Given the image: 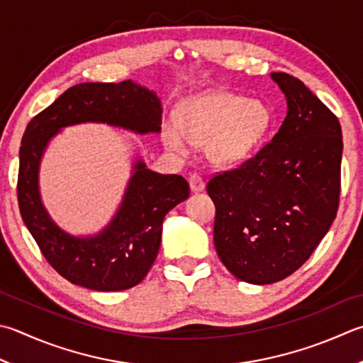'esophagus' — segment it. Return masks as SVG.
<instances>
[{
	"instance_id": "obj_1",
	"label": "esophagus",
	"mask_w": 363,
	"mask_h": 363,
	"mask_svg": "<svg viewBox=\"0 0 363 363\" xmlns=\"http://www.w3.org/2000/svg\"><path fill=\"white\" fill-rule=\"evenodd\" d=\"M189 184H190V190L191 191H201L204 189V181L200 174L194 173L189 177Z\"/></svg>"
}]
</instances>
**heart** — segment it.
Masks as SVG:
<instances>
[{
    "label": "heart",
    "mask_w": 363,
    "mask_h": 363,
    "mask_svg": "<svg viewBox=\"0 0 363 363\" xmlns=\"http://www.w3.org/2000/svg\"><path fill=\"white\" fill-rule=\"evenodd\" d=\"M271 110L258 99L226 91L206 92L184 102L177 121H165L162 138L167 147L184 154L190 143H208L212 160L236 163L248 157L271 125Z\"/></svg>",
    "instance_id": "heart-1"
}]
</instances>
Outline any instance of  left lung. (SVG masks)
Here are the masks:
<instances>
[{"instance_id": "obj_1", "label": "left lung", "mask_w": 363, "mask_h": 363, "mask_svg": "<svg viewBox=\"0 0 363 363\" xmlns=\"http://www.w3.org/2000/svg\"><path fill=\"white\" fill-rule=\"evenodd\" d=\"M279 132L242 165L206 186L216 204L214 244L236 279L269 285L310 258L337 217L343 137L338 118L289 74Z\"/></svg>"}]
</instances>
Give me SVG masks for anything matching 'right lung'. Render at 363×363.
<instances>
[{
	"label": "right lung",
	"mask_w": 363,
	"mask_h": 363,
	"mask_svg": "<svg viewBox=\"0 0 363 363\" xmlns=\"http://www.w3.org/2000/svg\"><path fill=\"white\" fill-rule=\"evenodd\" d=\"M104 123L135 133H157L160 99L132 80L80 83L34 116L21 138L17 196L28 231L56 272L94 291L129 289L145 279L157 257L163 218L187 200L190 189L179 174H160L133 165V174L115 217L96 236L78 238L56 225L39 194V165L47 145L62 127Z\"/></svg>",
	"instance_id": "add662e5"
}]
</instances>
